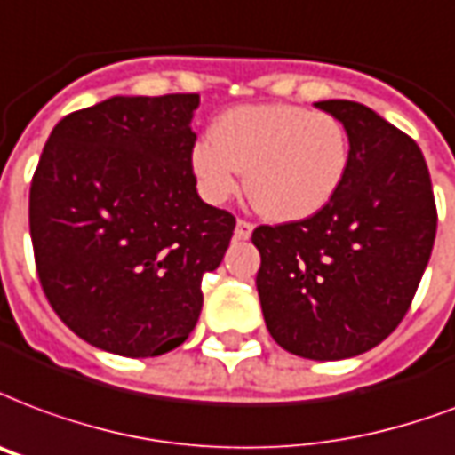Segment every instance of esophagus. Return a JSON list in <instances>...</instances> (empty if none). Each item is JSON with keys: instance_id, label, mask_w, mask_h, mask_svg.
Instances as JSON below:
<instances>
[{"instance_id": "34e87169", "label": "esophagus", "mask_w": 455, "mask_h": 455, "mask_svg": "<svg viewBox=\"0 0 455 455\" xmlns=\"http://www.w3.org/2000/svg\"><path fill=\"white\" fill-rule=\"evenodd\" d=\"M252 234V224L248 220H238L235 221V231L234 235L238 238V241H245V238H251Z\"/></svg>"}]
</instances>
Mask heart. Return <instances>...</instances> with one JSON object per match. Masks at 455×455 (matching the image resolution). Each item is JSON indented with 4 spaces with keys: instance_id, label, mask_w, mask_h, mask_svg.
I'll use <instances>...</instances> for the list:
<instances>
[{
    "instance_id": "b5f03b06",
    "label": "heart",
    "mask_w": 455,
    "mask_h": 455,
    "mask_svg": "<svg viewBox=\"0 0 455 455\" xmlns=\"http://www.w3.org/2000/svg\"><path fill=\"white\" fill-rule=\"evenodd\" d=\"M212 135L190 150V172L204 200L227 203L241 186L274 221L307 220L324 210L348 172V133L336 116L296 104L234 107Z\"/></svg>"
}]
</instances>
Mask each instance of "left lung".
Returning a JSON list of instances; mask_svg holds the SVG:
<instances>
[{"mask_svg": "<svg viewBox=\"0 0 455 455\" xmlns=\"http://www.w3.org/2000/svg\"><path fill=\"white\" fill-rule=\"evenodd\" d=\"M317 107L348 133V172L317 214L252 231L262 259L255 283L282 348L343 360L374 348L405 317L432 255L436 204L411 135L365 104Z\"/></svg>", "mask_w": 455, "mask_h": 455, "instance_id": "8db88e82", "label": "left lung"}]
</instances>
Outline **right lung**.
<instances>
[{
	"label": "right lung",
	"mask_w": 455,
	"mask_h": 455,
	"mask_svg": "<svg viewBox=\"0 0 455 455\" xmlns=\"http://www.w3.org/2000/svg\"><path fill=\"white\" fill-rule=\"evenodd\" d=\"M200 95L112 97L59 121L30 183L44 296L90 346L152 358L203 310L235 217L200 200L190 172Z\"/></svg>",
	"instance_id": "right-lung-1"
}]
</instances>
